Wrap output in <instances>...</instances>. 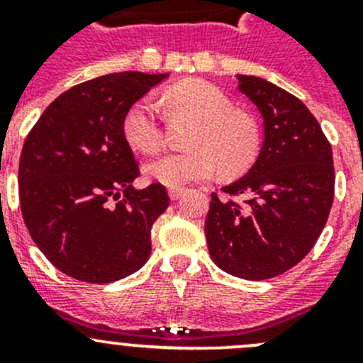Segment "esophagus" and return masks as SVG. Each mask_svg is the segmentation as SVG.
Segmentation results:
<instances>
[{
  "instance_id": "obj_1",
  "label": "esophagus",
  "mask_w": 363,
  "mask_h": 363,
  "mask_svg": "<svg viewBox=\"0 0 363 363\" xmlns=\"http://www.w3.org/2000/svg\"><path fill=\"white\" fill-rule=\"evenodd\" d=\"M184 192H185L184 187H171L169 189V196H171V200H178Z\"/></svg>"
}]
</instances>
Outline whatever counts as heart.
Wrapping results in <instances>:
<instances>
[{
  "label": "heart",
  "instance_id": "1",
  "mask_svg": "<svg viewBox=\"0 0 363 363\" xmlns=\"http://www.w3.org/2000/svg\"><path fill=\"white\" fill-rule=\"evenodd\" d=\"M176 116L196 121L191 152H171L147 163L150 179L167 187H184L191 182L209 179L220 163L229 174L245 171L259 152V127L245 112L234 111L229 96L200 79L172 85L163 96ZM123 136L133 149L143 154L163 147V127L150 99H140L123 118Z\"/></svg>",
  "mask_w": 363,
  "mask_h": 363
}]
</instances>
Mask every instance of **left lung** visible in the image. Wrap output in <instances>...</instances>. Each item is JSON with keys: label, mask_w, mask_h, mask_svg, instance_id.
<instances>
[{"label": "left lung", "mask_w": 363, "mask_h": 363, "mask_svg": "<svg viewBox=\"0 0 363 363\" xmlns=\"http://www.w3.org/2000/svg\"><path fill=\"white\" fill-rule=\"evenodd\" d=\"M236 78L264 118V145L223 196L211 194L205 238L221 271L267 280L294 267L320 238L335 198L333 150L296 96L256 76Z\"/></svg>", "instance_id": "obj_1"}]
</instances>
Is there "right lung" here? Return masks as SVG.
Segmentation results:
<instances>
[{"label": "right lung", "mask_w": 363, "mask_h": 363, "mask_svg": "<svg viewBox=\"0 0 363 363\" xmlns=\"http://www.w3.org/2000/svg\"><path fill=\"white\" fill-rule=\"evenodd\" d=\"M169 74L89 79L45 108L19 158V205L32 240L67 277L108 284L150 256V229L169 207L162 184L138 191L140 167L123 118Z\"/></svg>", "instance_id": "add662e5"}]
</instances>
